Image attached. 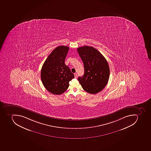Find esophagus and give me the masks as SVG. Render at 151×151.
<instances>
[{
  "instance_id": "34e87169",
  "label": "esophagus",
  "mask_w": 151,
  "mask_h": 151,
  "mask_svg": "<svg viewBox=\"0 0 151 151\" xmlns=\"http://www.w3.org/2000/svg\"><path fill=\"white\" fill-rule=\"evenodd\" d=\"M78 77L77 74V73H75L74 74V77L75 78H77Z\"/></svg>"
}]
</instances>
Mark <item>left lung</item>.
<instances>
[{
	"label": "left lung",
	"instance_id": "left-lung-1",
	"mask_svg": "<svg viewBox=\"0 0 151 151\" xmlns=\"http://www.w3.org/2000/svg\"><path fill=\"white\" fill-rule=\"evenodd\" d=\"M83 63L84 74L78 81L85 91L95 94L101 91L107 84L110 70L105 57L91 46H84L77 49Z\"/></svg>",
	"mask_w": 151,
	"mask_h": 151
}]
</instances>
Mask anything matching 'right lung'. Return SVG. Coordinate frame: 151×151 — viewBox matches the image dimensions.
Returning <instances> with one entry per match:
<instances>
[{"label": "right lung", "instance_id": "obj_1", "mask_svg": "<svg viewBox=\"0 0 151 151\" xmlns=\"http://www.w3.org/2000/svg\"><path fill=\"white\" fill-rule=\"evenodd\" d=\"M69 47L58 46L52 51L42 65L41 78L47 91L54 95H60L66 91L69 82L74 78L65 60Z\"/></svg>", "mask_w": 151, "mask_h": 151}]
</instances>
